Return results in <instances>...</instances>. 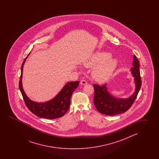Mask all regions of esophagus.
<instances>
[{"label": "esophagus", "mask_w": 159, "mask_h": 159, "mask_svg": "<svg viewBox=\"0 0 159 159\" xmlns=\"http://www.w3.org/2000/svg\"><path fill=\"white\" fill-rule=\"evenodd\" d=\"M80 84H82V85H84V84H87L88 82H87V81L84 80H82L81 82H80Z\"/></svg>", "instance_id": "esophagus-1"}]
</instances>
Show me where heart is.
Wrapping results in <instances>:
<instances>
[{"instance_id": "obj_1", "label": "heart", "mask_w": 159, "mask_h": 159, "mask_svg": "<svg viewBox=\"0 0 159 159\" xmlns=\"http://www.w3.org/2000/svg\"><path fill=\"white\" fill-rule=\"evenodd\" d=\"M111 54L109 52H102L93 55L88 61L84 63V66L91 68L97 66L93 71V76L96 81L104 82L107 80L111 75L117 66L118 60L116 58H110Z\"/></svg>"}]
</instances>
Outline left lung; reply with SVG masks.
<instances>
[{
    "instance_id": "left-lung-1",
    "label": "left lung",
    "mask_w": 159,
    "mask_h": 159,
    "mask_svg": "<svg viewBox=\"0 0 159 159\" xmlns=\"http://www.w3.org/2000/svg\"><path fill=\"white\" fill-rule=\"evenodd\" d=\"M133 67L131 68L134 77L136 89L134 94L126 99L115 98L108 93L107 84L99 86L94 84V104L98 112L106 115H118L127 111L135 101L141 88L142 80L140 73V64L135 55L133 58Z\"/></svg>"
}]
</instances>
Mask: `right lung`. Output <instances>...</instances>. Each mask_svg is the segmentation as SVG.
<instances>
[{"mask_svg": "<svg viewBox=\"0 0 159 159\" xmlns=\"http://www.w3.org/2000/svg\"><path fill=\"white\" fill-rule=\"evenodd\" d=\"M30 54V53L24 59L21 65L20 78L19 84L25 103L30 111L40 118L49 119L60 118L68 111L70 107L71 95L76 88L78 87L80 82L75 81L68 82L53 99L49 101L37 103L31 101L24 91L21 81L24 63Z\"/></svg>", "mask_w": 159, "mask_h": 159, "instance_id": "right-lung-1", "label": "right lung"}]
</instances>
